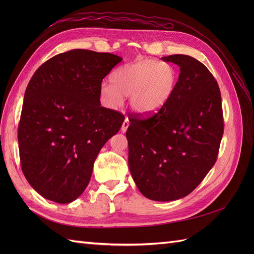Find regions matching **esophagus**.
Here are the masks:
<instances>
[{
	"mask_svg": "<svg viewBox=\"0 0 254 254\" xmlns=\"http://www.w3.org/2000/svg\"><path fill=\"white\" fill-rule=\"evenodd\" d=\"M128 127H129V120H128V118H126L124 123H123V125H122V131L126 132V130H127Z\"/></svg>",
	"mask_w": 254,
	"mask_h": 254,
	"instance_id": "34e87169",
	"label": "esophagus"
}]
</instances>
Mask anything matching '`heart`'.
<instances>
[{
	"label": "heart",
	"instance_id": "1",
	"mask_svg": "<svg viewBox=\"0 0 254 254\" xmlns=\"http://www.w3.org/2000/svg\"><path fill=\"white\" fill-rule=\"evenodd\" d=\"M111 83L99 89L102 101L109 108H117L128 95L129 106L141 114L162 109L172 98L178 83L177 68L153 58H137L123 64L110 74Z\"/></svg>",
	"mask_w": 254,
	"mask_h": 254
}]
</instances>
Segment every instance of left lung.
Here are the masks:
<instances>
[{"instance_id": "8db88e82", "label": "left lung", "mask_w": 254, "mask_h": 254, "mask_svg": "<svg viewBox=\"0 0 254 254\" xmlns=\"http://www.w3.org/2000/svg\"><path fill=\"white\" fill-rule=\"evenodd\" d=\"M180 66L168 103L147 118L130 114L128 164L141 193L155 201L188 196L217 160L224 133L221 95L206 66L188 55L162 57Z\"/></svg>"}]
</instances>
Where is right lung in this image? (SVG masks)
<instances>
[{
    "mask_svg": "<svg viewBox=\"0 0 254 254\" xmlns=\"http://www.w3.org/2000/svg\"><path fill=\"white\" fill-rule=\"evenodd\" d=\"M122 60L72 50L44 63L29 80L18 129L20 161L42 197L70 203L86 190L99 150L125 120L99 101L103 79Z\"/></svg>",
    "mask_w": 254,
    "mask_h": 254,
    "instance_id": "obj_1",
    "label": "right lung"
}]
</instances>
